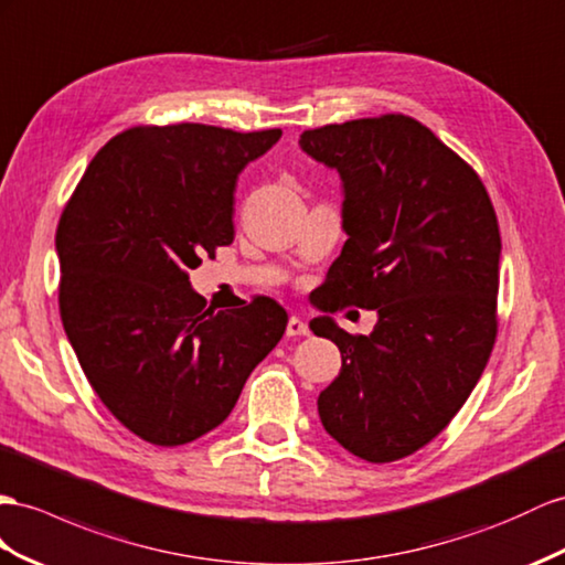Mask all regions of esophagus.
Returning a JSON list of instances; mask_svg holds the SVG:
<instances>
[{"instance_id": "34e87169", "label": "esophagus", "mask_w": 565, "mask_h": 565, "mask_svg": "<svg viewBox=\"0 0 565 565\" xmlns=\"http://www.w3.org/2000/svg\"><path fill=\"white\" fill-rule=\"evenodd\" d=\"M310 329L308 324L300 320V317H288V324H286V337H308Z\"/></svg>"}]
</instances>
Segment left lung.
Listing matches in <instances>:
<instances>
[{"label":"left lung","mask_w":565,"mask_h":565,"mask_svg":"<svg viewBox=\"0 0 565 565\" xmlns=\"http://www.w3.org/2000/svg\"><path fill=\"white\" fill-rule=\"evenodd\" d=\"M300 148L343 181L349 241L327 271L322 310L334 312V299L380 317L370 337L312 320L341 351L317 411L353 456L406 458L454 420L494 349V205L466 159L406 114L310 128Z\"/></svg>","instance_id":"left-lung-1"}]
</instances>
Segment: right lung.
<instances>
[{"label":"right lung","instance_id":"right-lung-1","mask_svg":"<svg viewBox=\"0 0 565 565\" xmlns=\"http://www.w3.org/2000/svg\"><path fill=\"white\" fill-rule=\"evenodd\" d=\"M279 138L134 126L93 157L62 212L64 331L99 401L145 441L181 446L222 425L284 337L277 300L212 312L188 281L234 243L238 173Z\"/></svg>","mask_w":565,"mask_h":565}]
</instances>
